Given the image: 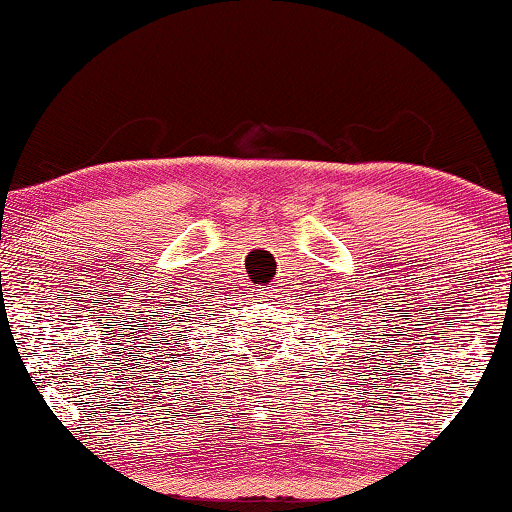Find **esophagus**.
<instances>
[{
	"mask_svg": "<svg viewBox=\"0 0 512 512\" xmlns=\"http://www.w3.org/2000/svg\"><path fill=\"white\" fill-rule=\"evenodd\" d=\"M257 291V298H268V296H271V293H273V289L271 287H259V289H255Z\"/></svg>",
	"mask_w": 512,
	"mask_h": 512,
	"instance_id": "esophagus-1",
	"label": "esophagus"
}]
</instances>
